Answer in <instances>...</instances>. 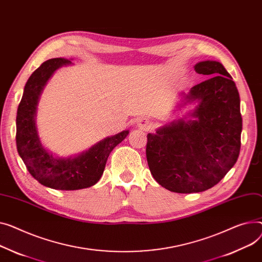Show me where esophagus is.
I'll list each match as a JSON object with an SVG mask.
<instances>
[{"label":"esophagus","mask_w":262,"mask_h":262,"mask_svg":"<svg viewBox=\"0 0 262 262\" xmlns=\"http://www.w3.org/2000/svg\"><path fill=\"white\" fill-rule=\"evenodd\" d=\"M137 126L140 129L148 130L151 127V122L147 118H140L137 121Z\"/></svg>","instance_id":"34e87169"}]
</instances>
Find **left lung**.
Returning a JSON list of instances; mask_svg holds the SVG:
<instances>
[{"mask_svg": "<svg viewBox=\"0 0 262 262\" xmlns=\"http://www.w3.org/2000/svg\"><path fill=\"white\" fill-rule=\"evenodd\" d=\"M196 73L212 78L182 93L183 104L198 102L189 119L173 121L147 135L146 159L155 180L180 194L200 193L216 185L236 163L242 118L239 93L217 61H202Z\"/></svg>", "mask_w": 262, "mask_h": 262, "instance_id": "1", "label": "left lung"}]
</instances>
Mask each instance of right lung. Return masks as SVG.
<instances>
[{
  "mask_svg": "<svg viewBox=\"0 0 262 262\" xmlns=\"http://www.w3.org/2000/svg\"><path fill=\"white\" fill-rule=\"evenodd\" d=\"M71 64V60L63 58L42 63L26 82L16 113V148L30 175L42 185L61 190L95 185L102 176L111 151L128 135V130H123L108 137L75 158H58L43 147L36 127L38 101L52 74Z\"/></svg>",
  "mask_w": 262,
  "mask_h": 262,
  "instance_id": "1",
  "label": "right lung"
}]
</instances>
